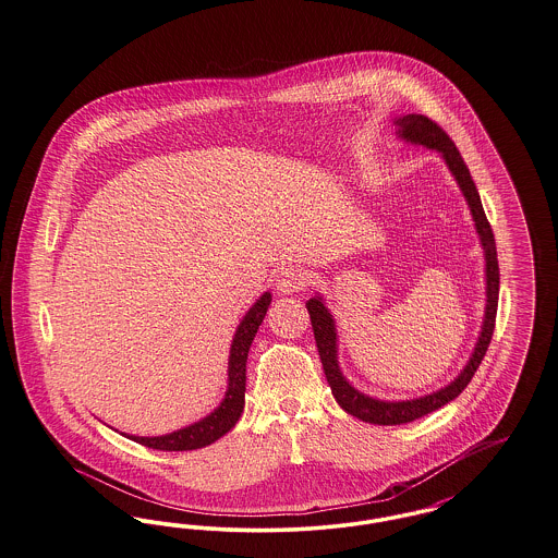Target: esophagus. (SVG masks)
<instances>
[{"mask_svg": "<svg viewBox=\"0 0 558 558\" xmlns=\"http://www.w3.org/2000/svg\"><path fill=\"white\" fill-rule=\"evenodd\" d=\"M305 287V274L299 267H282L276 276V289L282 294L299 292Z\"/></svg>", "mask_w": 558, "mask_h": 558, "instance_id": "1", "label": "esophagus"}]
</instances>
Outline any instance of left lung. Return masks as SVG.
Instances as JSON below:
<instances>
[{
    "label": "left lung",
    "instance_id": "left-lung-1",
    "mask_svg": "<svg viewBox=\"0 0 558 558\" xmlns=\"http://www.w3.org/2000/svg\"><path fill=\"white\" fill-rule=\"evenodd\" d=\"M398 125V133L401 140L412 142V144H423L426 148L439 150L441 157L446 159V165L450 167L451 175L456 178L458 186L462 190L473 219H475V228H477L481 246L485 253V294H487V303H485V319L481 326V335H478L477 345L471 355V360L466 362L464 371L458 374V378H453L448 387L425 396V398L405 399V401H383V399L368 398L364 393H360L357 389H353L347 383L343 372L339 368V360H337V328H335V319L330 316V312L326 310L322 296L310 299L307 312L312 318V328H314V337H316V345H318L319 360L324 366L326 380L332 389V396L337 399V403L345 410L347 414L371 423V425H403V423H412L416 418H423L426 414L439 410L441 405L450 403L451 399L458 398L466 385L471 383V378L475 376L481 360L485 357V351L492 343V335H494V326H496V312H498V292H500V269H498V253H496V240L492 226L485 217L481 198H478L477 186L471 178V171L466 167V162L460 157L456 144L451 142L450 135L444 132L435 121H430L425 114H405L393 121Z\"/></svg>",
    "mask_w": 558,
    "mask_h": 558
}]
</instances>
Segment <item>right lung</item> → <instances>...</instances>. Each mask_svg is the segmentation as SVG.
<instances>
[{
  "mask_svg": "<svg viewBox=\"0 0 558 558\" xmlns=\"http://www.w3.org/2000/svg\"><path fill=\"white\" fill-rule=\"evenodd\" d=\"M271 294L264 292L257 303L246 312V316L239 324L234 341L230 347V362H228V391L219 408L194 425L173 430L160 437H135L128 435L133 441L162 451L198 450L211 446L219 437H223L232 426L239 423L242 408H244V391H246V357L251 343L266 318Z\"/></svg>",
  "mask_w": 558,
  "mask_h": 558,
  "instance_id": "right-lung-1",
  "label": "right lung"
}]
</instances>
